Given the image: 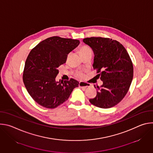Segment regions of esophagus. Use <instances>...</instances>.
I'll return each mask as SVG.
<instances>
[{
	"instance_id": "1",
	"label": "esophagus",
	"mask_w": 153,
	"mask_h": 153,
	"mask_svg": "<svg viewBox=\"0 0 153 153\" xmlns=\"http://www.w3.org/2000/svg\"><path fill=\"white\" fill-rule=\"evenodd\" d=\"M79 85L80 87H81V88H86V87L90 86V85L88 83H86L84 82H80Z\"/></svg>"
}]
</instances>
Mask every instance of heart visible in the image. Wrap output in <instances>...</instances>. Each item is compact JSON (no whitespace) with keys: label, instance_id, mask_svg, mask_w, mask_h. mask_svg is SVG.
<instances>
[{"label":"heart","instance_id":"1","mask_svg":"<svg viewBox=\"0 0 153 153\" xmlns=\"http://www.w3.org/2000/svg\"><path fill=\"white\" fill-rule=\"evenodd\" d=\"M91 51V50L89 48V47H82L81 48H80V53H85V52H86V51ZM77 76H79V77H83V74H82V73H77Z\"/></svg>","mask_w":153,"mask_h":153}]
</instances>
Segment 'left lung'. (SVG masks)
Returning a JSON list of instances; mask_svg holds the SVG:
<instances>
[{
	"label": "left lung",
	"mask_w": 153,
	"mask_h": 153,
	"mask_svg": "<svg viewBox=\"0 0 153 153\" xmlns=\"http://www.w3.org/2000/svg\"><path fill=\"white\" fill-rule=\"evenodd\" d=\"M94 54V69L103 82L97 95L90 99L91 104L101 108H110L118 104L126 94L133 78V65L124 47L109 38L90 37L83 39Z\"/></svg>",
	"instance_id": "left-lung-1"
}]
</instances>
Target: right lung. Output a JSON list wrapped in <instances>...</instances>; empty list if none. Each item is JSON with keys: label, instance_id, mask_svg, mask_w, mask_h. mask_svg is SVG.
Here are the masks:
<instances>
[{"label": "right lung", "instance_id": "obj_1", "mask_svg": "<svg viewBox=\"0 0 153 153\" xmlns=\"http://www.w3.org/2000/svg\"><path fill=\"white\" fill-rule=\"evenodd\" d=\"M79 43V40L54 36L42 41L30 51L23 81L29 94L40 105L55 108L67 100L79 86V82L75 79L56 81V78L58 68Z\"/></svg>", "mask_w": 153, "mask_h": 153}]
</instances>
